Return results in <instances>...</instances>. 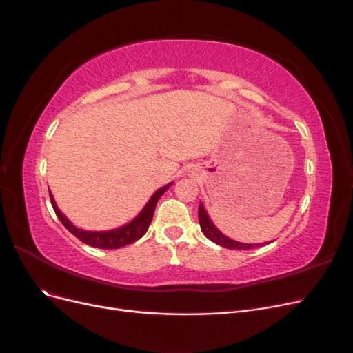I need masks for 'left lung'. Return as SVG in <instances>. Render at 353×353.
I'll use <instances>...</instances> for the list:
<instances>
[{
  "instance_id": "obj_1",
  "label": "left lung",
  "mask_w": 353,
  "mask_h": 353,
  "mask_svg": "<svg viewBox=\"0 0 353 353\" xmlns=\"http://www.w3.org/2000/svg\"><path fill=\"white\" fill-rule=\"evenodd\" d=\"M199 222H200V228L201 232L205 234V236L222 248L225 249H232V250H248V249H254V248H259V245H263V243L261 244H249V243H240L236 240H231L230 237H227L225 234H222L215 223L212 222L209 213L206 212L205 206H203V203L200 201V206H199Z\"/></svg>"
}]
</instances>
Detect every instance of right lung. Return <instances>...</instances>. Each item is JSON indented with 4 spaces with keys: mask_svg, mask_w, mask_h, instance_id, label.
I'll return each mask as SVG.
<instances>
[{
    "mask_svg": "<svg viewBox=\"0 0 353 353\" xmlns=\"http://www.w3.org/2000/svg\"><path fill=\"white\" fill-rule=\"evenodd\" d=\"M172 184L174 183H169L165 187L159 188L156 193L150 197V200L145 203V206L141 209V212L138 213V215L132 221L125 223V225H122L119 228L105 230V231H88V230H82V228L74 227L65 213L59 209L54 197H52V194H51V191H50V200H51L52 209H54L57 218L60 219L63 225H65L73 234L74 237H78L82 243L91 245V248L110 250V249H121V248H123V245L131 244L144 236L152 223L154 209H156L159 199L163 196L165 191Z\"/></svg>",
    "mask_w": 353,
    "mask_h": 353,
    "instance_id": "add662e5",
    "label": "right lung"
}]
</instances>
